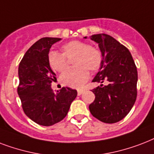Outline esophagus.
<instances>
[{
    "label": "esophagus",
    "instance_id": "34e87169",
    "mask_svg": "<svg viewBox=\"0 0 154 154\" xmlns=\"http://www.w3.org/2000/svg\"><path fill=\"white\" fill-rule=\"evenodd\" d=\"M83 91H84V90H83V89H78V90H77V92H78V96H81V95L83 93Z\"/></svg>",
    "mask_w": 154,
    "mask_h": 154
}]
</instances>
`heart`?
<instances>
[{
    "mask_svg": "<svg viewBox=\"0 0 154 154\" xmlns=\"http://www.w3.org/2000/svg\"><path fill=\"white\" fill-rule=\"evenodd\" d=\"M62 53L51 51L47 60L52 70L62 73L66 70L68 63L66 58L75 57L72 63L75 66L63 74L61 77L63 84L71 88H79L88 80L91 71H97L103 63L102 54L94 46L82 41H71L61 46Z\"/></svg>",
    "mask_w": 154,
    "mask_h": 154,
    "instance_id": "obj_1",
    "label": "heart"
}]
</instances>
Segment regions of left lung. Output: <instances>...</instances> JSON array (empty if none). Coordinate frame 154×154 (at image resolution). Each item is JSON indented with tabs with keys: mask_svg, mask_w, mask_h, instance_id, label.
I'll list each match as a JSON object with an SVG mask.
<instances>
[{
	"mask_svg": "<svg viewBox=\"0 0 154 154\" xmlns=\"http://www.w3.org/2000/svg\"><path fill=\"white\" fill-rule=\"evenodd\" d=\"M90 38L99 44L103 63L92 80L101 84L92 90L96 98L89 110L102 122L116 123L128 115L135 103L137 66L129 51L112 36L99 34ZM104 80L108 81L107 85L102 84Z\"/></svg>",
	"mask_w": 154,
	"mask_h": 154,
	"instance_id": "8db88e82",
	"label": "left lung"
}]
</instances>
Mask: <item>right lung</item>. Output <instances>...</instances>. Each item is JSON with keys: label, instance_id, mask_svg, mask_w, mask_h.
<instances>
[{"label": "right lung", "instance_id": "1", "mask_svg": "<svg viewBox=\"0 0 154 154\" xmlns=\"http://www.w3.org/2000/svg\"><path fill=\"white\" fill-rule=\"evenodd\" d=\"M58 38H42L26 51L18 67L17 93L24 112L42 126H51L67 115L77 91L63 88L54 92L51 83L57 80L50 67L47 56Z\"/></svg>", "mask_w": 154, "mask_h": 154}]
</instances>
